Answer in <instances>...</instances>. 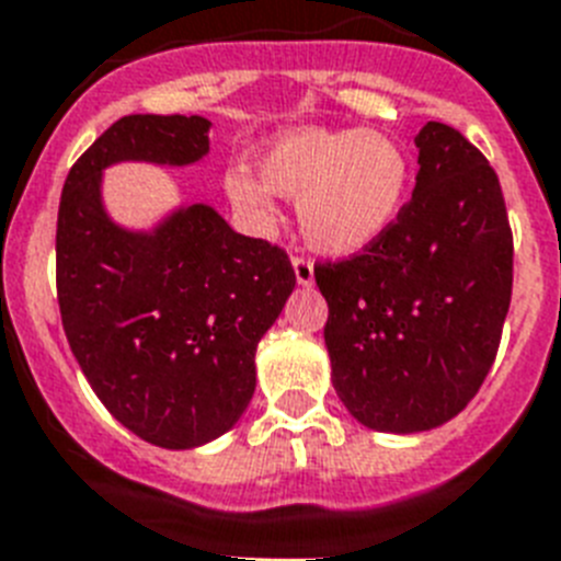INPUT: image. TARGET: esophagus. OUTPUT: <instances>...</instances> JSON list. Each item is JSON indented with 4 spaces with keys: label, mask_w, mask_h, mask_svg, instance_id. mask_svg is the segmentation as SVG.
<instances>
[{
    "label": "esophagus",
    "mask_w": 561,
    "mask_h": 561,
    "mask_svg": "<svg viewBox=\"0 0 561 561\" xmlns=\"http://www.w3.org/2000/svg\"><path fill=\"white\" fill-rule=\"evenodd\" d=\"M294 274L301 287H310L313 285V262L305 260V256H294Z\"/></svg>",
    "instance_id": "1"
}]
</instances>
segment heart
<instances>
[{
  "instance_id": "heart-1",
  "label": "heart",
  "mask_w": 561,
  "mask_h": 561,
  "mask_svg": "<svg viewBox=\"0 0 561 561\" xmlns=\"http://www.w3.org/2000/svg\"><path fill=\"white\" fill-rule=\"evenodd\" d=\"M412 165L396 138L373 129H290L260 152V178L233 165L226 197L251 226L276 222L274 194L299 199V228L328 256L367 251L396 226L409 197Z\"/></svg>"
}]
</instances>
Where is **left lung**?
<instances>
[{
    "mask_svg": "<svg viewBox=\"0 0 561 561\" xmlns=\"http://www.w3.org/2000/svg\"><path fill=\"white\" fill-rule=\"evenodd\" d=\"M412 199L381 240L313 271L328 299L333 387L375 432L415 435L460 415L494 364L514 282L500 180L457 129L415 138Z\"/></svg>",
    "mask_w": 561,
    "mask_h": 561,
    "instance_id": "1",
    "label": "left lung"
}]
</instances>
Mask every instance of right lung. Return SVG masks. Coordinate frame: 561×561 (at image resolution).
Masks as SVG:
<instances>
[{"instance_id": "1", "label": "right lung", "mask_w": 561, "mask_h": 561, "mask_svg": "<svg viewBox=\"0 0 561 561\" xmlns=\"http://www.w3.org/2000/svg\"><path fill=\"white\" fill-rule=\"evenodd\" d=\"M211 121L126 115L65 180L56 228L61 324L115 421L160 449H197L240 421L256 389V344L294 294L287 253L233 231L206 203L152 228H126L104 206L115 163L192 165Z\"/></svg>"}]
</instances>
